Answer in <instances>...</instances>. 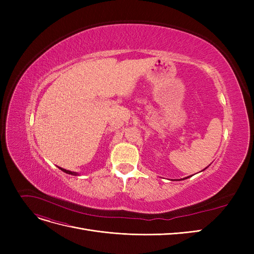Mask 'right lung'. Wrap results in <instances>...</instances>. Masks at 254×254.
I'll list each match as a JSON object with an SVG mask.
<instances>
[{
	"label": "right lung",
	"mask_w": 254,
	"mask_h": 254,
	"mask_svg": "<svg viewBox=\"0 0 254 254\" xmlns=\"http://www.w3.org/2000/svg\"><path fill=\"white\" fill-rule=\"evenodd\" d=\"M60 168V167H59ZM60 170L61 171H63V172H64V173H66V174H70V175H77V174H76V173H74V172H70V171H66V170H64V168H60Z\"/></svg>",
	"instance_id": "obj_1"
}]
</instances>
